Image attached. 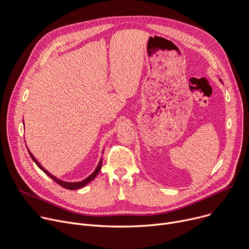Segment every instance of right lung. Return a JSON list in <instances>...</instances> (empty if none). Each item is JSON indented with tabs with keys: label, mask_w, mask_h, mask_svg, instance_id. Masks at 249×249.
Returning a JSON list of instances; mask_svg holds the SVG:
<instances>
[{
	"label": "right lung",
	"mask_w": 249,
	"mask_h": 249,
	"mask_svg": "<svg viewBox=\"0 0 249 249\" xmlns=\"http://www.w3.org/2000/svg\"><path fill=\"white\" fill-rule=\"evenodd\" d=\"M28 151H29V154H30V156H31V158L33 159V161L36 164V166L44 173V174H47L51 178H53L54 182L56 183V184H58L59 186H61L62 188H65V189H67V190H77V189H80V188H82V187H84L85 185H87L88 183H90L91 182V180L98 175V173H99V171H100V169H101V166H102V159L100 160V162H99V164L97 165V167H96V169H95V171L90 175L89 177H87L85 179H83V180H81V182H75V183H70V182H64V180H61V179H59V178H57L56 177H54V176H53L51 173H49L46 169H44L37 161H36V158L34 157V155L30 152V150L28 149Z\"/></svg>",
	"instance_id": "1"
}]
</instances>
